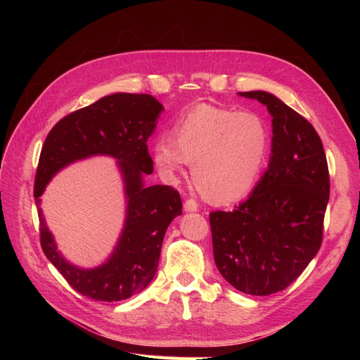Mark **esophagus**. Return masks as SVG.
<instances>
[{
  "instance_id": "obj_1",
  "label": "esophagus",
  "mask_w": 360,
  "mask_h": 360,
  "mask_svg": "<svg viewBox=\"0 0 360 360\" xmlns=\"http://www.w3.org/2000/svg\"><path fill=\"white\" fill-rule=\"evenodd\" d=\"M184 210H186V212H197L198 210V202L192 200V198L186 200V201H184Z\"/></svg>"
}]
</instances>
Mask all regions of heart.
<instances>
[{"instance_id": "obj_1", "label": "heart", "mask_w": 360, "mask_h": 360, "mask_svg": "<svg viewBox=\"0 0 360 360\" xmlns=\"http://www.w3.org/2000/svg\"><path fill=\"white\" fill-rule=\"evenodd\" d=\"M270 138L259 114L202 103L177 120L174 138L156 139L153 159L168 180H176L193 163V181L204 197L231 202L254 188L269 156Z\"/></svg>"}]
</instances>
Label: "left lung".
<instances>
[{"label": "left lung", "instance_id": "8db88e82", "mask_svg": "<svg viewBox=\"0 0 360 360\" xmlns=\"http://www.w3.org/2000/svg\"><path fill=\"white\" fill-rule=\"evenodd\" d=\"M274 117L269 168L233 212L209 214L213 255L238 291L269 296L285 290L317 255L329 202V167L307 118L266 91L238 93Z\"/></svg>", "mask_w": 360, "mask_h": 360}]
</instances>
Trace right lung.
Here are the masks:
<instances>
[{"instance_id": "obj_1", "label": "right lung", "mask_w": 360, "mask_h": 360, "mask_svg": "<svg viewBox=\"0 0 360 360\" xmlns=\"http://www.w3.org/2000/svg\"><path fill=\"white\" fill-rule=\"evenodd\" d=\"M162 110L150 94L106 96L63 117L41 147L34 181L41 249L69 285L93 300L118 302L143 291L156 275L168 225L181 214V198L176 189L163 184L147 188L143 181L144 174L153 172L147 139ZM93 154L119 159L127 184L128 216L112 258L101 268L82 271L59 255L42 219L38 197L56 172Z\"/></svg>"}]
</instances>
